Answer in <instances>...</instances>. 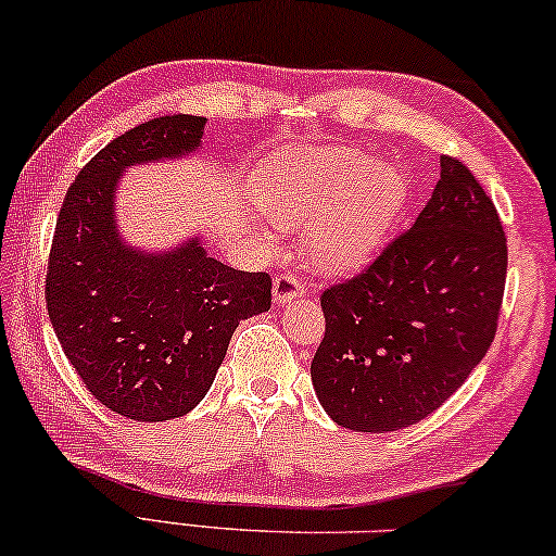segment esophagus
I'll return each instance as SVG.
<instances>
[{
    "mask_svg": "<svg viewBox=\"0 0 556 556\" xmlns=\"http://www.w3.org/2000/svg\"><path fill=\"white\" fill-rule=\"evenodd\" d=\"M303 295V280L295 276V273H280V276H276V280H273V301H276L278 305L283 303H290L293 298Z\"/></svg>",
    "mask_w": 556,
    "mask_h": 556,
    "instance_id": "esophagus-1",
    "label": "esophagus"
}]
</instances>
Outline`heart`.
I'll return each instance as SVG.
<instances>
[{
	"instance_id": "obj_1",
	"label": "heart",
	"mask_w": 556,
	"mask_h": 556,
	"mask_svg": "<svg viewBox=\"0 0 556 556\" xmlns=\"http://www.w3.org/2000/svg\"><path fill=\"white\" fill-rule=\"evenodd\" d=\"M405 199L407 184L395 166L348 147L280 156L258 186L261 216L276 228L307 226V253L326 270H350L370 258Z\"/></svg>"
}]
</instances>
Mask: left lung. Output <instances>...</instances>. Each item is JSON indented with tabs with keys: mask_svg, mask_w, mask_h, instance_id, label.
I'll list each match as a JSON object with an SVG mask.
<instances>
[{
	"mask_svg": "<svg viewBox=\"0 0 556 556\" xmlns=\"http://www.w3.org/2000/svg\"><path fill=\"white\" fill-rule=\"evenodd\" d=\"M440 166L413 228L320 293L326 336L311 378L348 430L392 432L425 420L497 332L507 278L500 213L463 161L442 156Z\"/></svg>",
	"mask_w": 556,
	"mask_h": 556,
	"instance_id": "left-lung-1",
	"label": "left lung"
}]
</instances>
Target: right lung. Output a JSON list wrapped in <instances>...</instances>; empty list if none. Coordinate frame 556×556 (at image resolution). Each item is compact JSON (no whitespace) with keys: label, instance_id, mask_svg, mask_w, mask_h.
<instances>
[{"label":"right lung","instance_id":"1","mask_svg":"<svg viewBox=\"0 0 556 556\" xmlns=\"http://www.w3.org/2000/svg\"><path fill=\"white\" fill-rule=\"evenodd\" d=\"M206 118L168 114L106 143L74 178L47 270L49 320L101 405L139 422L201 403L238 323L270 307V276L228 268L189 241L147 255L116 233L114 191L126 166L186 156Z\"/></svg>","mask_w":556,"mask_h":556}]
</instances>
